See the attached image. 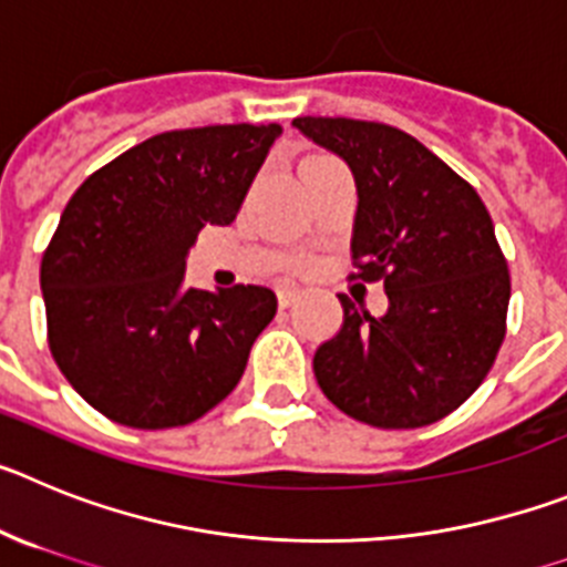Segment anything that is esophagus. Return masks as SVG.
I'll use <instances>...</instances> for the list:
<instances>
[{
  "label": "esophagus",
  "mask_w": 567,
  "mask_h": 567,
  "mask_svg": "<svg viewBox=\"0 0 567 567\" xmlns=\"http://www.w3.org/2000/svg\"><path fill=\"white\" fill-rule=\"evenodd\" d=\"M277 299H279V308H290V305H293V299H296V290L293 288H279Z\"/></svg>",
  "instance_id": "1"
}]
</instances>
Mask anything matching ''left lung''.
<instances>
[{"instance_id":"8db88e82","label":"left lung","mask_w":567,"mask_h":567,"mask_svg":"<svg viewBox=\"0 0 567 567\" xmlns=\"http://www.w3.org/2000/svg\"><path fill=\"white\" fill-rule=\"evenodd\" d=\"M359 188L350 279L384 282L381 319L339 293L344 324L316 350L321 392L379 430H417L472 395L506 339L512 277L472 183L379 121L296 118Z\"/></svg>"}]
</instances>
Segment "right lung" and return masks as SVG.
Instances as JSON below:
<instances>
[{
    "label": "right lung",
    "instance_id": "add662e5",
    "mask_svg": "<svg viewBox=\"0 0 567 567\" xmlns=\"http://www.w3.org/2000/svg\"><path fill=\"white\" fill-rule=\"evenodd\" d=\"M279 124L172 130L86 177L42 257L48 344L86 404L132 430L186 426L246 372L277 316L262 285L186 288L206 226H231Z\"/></svg>",
    "mask_w": 567,
    "mask_h": 567
}]
</instances>
